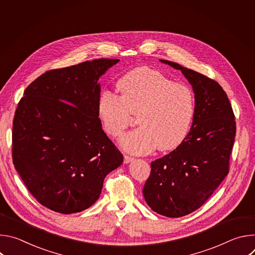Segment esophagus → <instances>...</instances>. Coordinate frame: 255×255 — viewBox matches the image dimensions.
Here are the masks:
<instances>
[{
  "instance_id": "obj_1",
  "label": "esophagus",
  "mask_w": 255,
  "mask_h": 255,
  "mask_svg": "<svg viewBox=\"0 0 255 255\" xmlns=\"http://www.w3.org/2000/svg\"><path fill=\"white\" fill-rule=\"evenodd\" d=\"M134 158L132 157V156H130V155H127V154H125L124 155V162L125 163H129L130 161H132Z\"/></svg>"
}]
</instances>
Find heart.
I'll use <instances>...</instances> for the list:
<instances>
[{
  "label": "heart",
  "instance_id": "1",
  "mask_svg": "<svg viewBox=\"0 0 255 255\" xmlns=\"http://www.w3.org/2000/svg\"><path fill=\"white\" fill-rule=\"evenodd\" d=\"M117 88L121 96L108 90L100 94L97 111L104 130L111 137L121 136L132 125L133 115L138 116L141 126L120 140L125 150L142 154L156 146L165 151L185 140L196 114V97L191 87L141 66L124 75Z\"/></svg>",
  "mask_w": 255,
  "mask_h": 255
}]
</instances>
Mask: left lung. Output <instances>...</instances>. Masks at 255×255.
<instances>
[{
	"mask_svg": "<svg viewBox=\"0 0 255 255\" xmlns=\"http://www.w3.org/2000/svg\"><path fill=\"white\" fill-rule=\"evenodd\" d=\"M160 61L179 69L193 86L196 114L185 140L151 162L143 196L152 211L177 218L198 210L228 174L236 122L229 99L216 81L178 63Z\"/></svg>",
	"mask_w": 255,
	"mask_h": 255,
	"instance_id": "8db88e82",
	"label": "left lung"
}]
</instances>
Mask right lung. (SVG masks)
<instances>
[{
	"mask_svg": "<svg viewBox=\"0 0 255 255\" xmlns=\"http://www.w3.org/2000/svg\"><path fill=\"white\" fill-rule=\"evenodd\" d=\"M119 59L100 58L51 69L18 103L12 157L31 195L61 214L82 212L100 197L105 176L123 155L98 115V81Z\"/></svg>",
	"mask_w": 255,
	"mask_h": 255,
	"instance_id": "right-lung-1",
	"label": "right lung"
}]
</instances>
